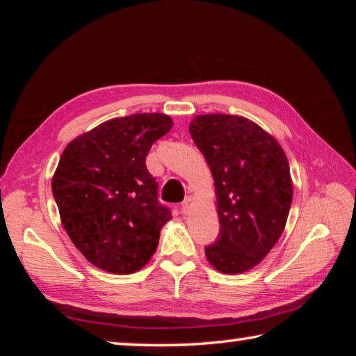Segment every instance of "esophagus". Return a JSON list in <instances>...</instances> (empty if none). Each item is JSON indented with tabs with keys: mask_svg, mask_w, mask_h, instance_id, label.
Here are the masks:
<instances>
[{
	"mask_svg": "<svg viewBox=\"0 0 356 356\" xmlns=\"http://www.w3.org/2000/svg\"><path fill=\"white\" fill-rule=\"evenodd\" d=\"M191 206H193V197H191V196H186L185 200H184V202L180 204V210H182L184 215H186V213L190 212Z\"/></svg>",
	"mask_w": 356,
	"mask_h": 356,
	"instance_id": "obj_1",
	"label": "esophagus"
}]
</instances>
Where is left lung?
Segmentation results:
<instances>
[{
    "label": "left lung",
    "instance_id": "8db88e82",
    "mask_svg": "<svg viewBox=\"0 0 356 356\" xmlns=\"http://www.w3.org/2000/svg\"><path fill=\"white\" fill-rule=\"evenodd\" d=\"M190 135L212 171L220 236L206 257L221 273L248 272L284 231L292 179L284 150L252 120L232 114H200Z\"/></svg>",
    "mask_w": 356,
    "mask_h": 356
}]
</instances>
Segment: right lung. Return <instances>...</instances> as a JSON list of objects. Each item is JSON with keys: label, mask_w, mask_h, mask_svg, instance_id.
<instances>
[{"label": "right lung", "mask_w": 356, "mask_h": 356, "mask_svg": "<svg viewBox=\"0 0 356 356\" xmlns=\"http://www.w3.org/2000/svg\"><path fill=\"white\" fill-rule=\"evenodd\" d=\"M172 129L160 113L100 124L67 144L51 180L61 222L95 267L114 275L143 268L171 220L146 168L152 144Z\"/></svg>", "instance_id": "obj_1"}]
</instances>
